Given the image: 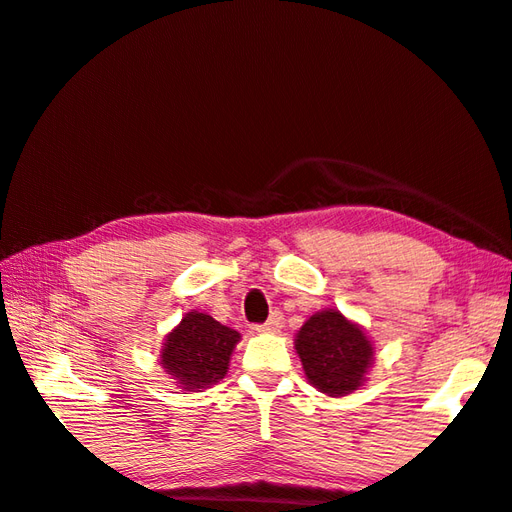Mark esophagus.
<instances>
[{"mask_svg": "<svg viewBox=\"0 0 512 512\" xmlns=\"http://www.w3.org/2000/svg\"><path fill=\"white\" fill-rule=\"evenodd\" d=\"M283 327V314L281 312H272V316L267 318V323L256 325V332L260 334H274Z\"/></svg>", "mask_w": 512, "mask_h": 512, "instance_id": "34e87169", "label": "esophagus"}]
</instances>
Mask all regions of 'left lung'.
<instances>
[{"mask_svg":"<svg viewBox=\"0 0 512 512\" xmlns=\"http://www.w3.org/2000/svg\"><path fill=\"white\" fill-rule=\"evenodd\" d=\"M294 347L307 381L327 397H345L359 390L374 361L368 334L339 310H323L307 318Z\"/></svg>","mask_w":512,"mask_h":512,"instance_id":"8db88e82","label":"left lung"}]
</instances>
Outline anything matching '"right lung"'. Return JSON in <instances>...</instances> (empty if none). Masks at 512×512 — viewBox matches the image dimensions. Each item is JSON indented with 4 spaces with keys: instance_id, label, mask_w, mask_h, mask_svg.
Segmentation results:
<instances>
[{
    "instance_id": "obj_1",
    "label": "right lung",
    "mask_w": 512,
    "mask_h": 512,
    "mask_svg": "<svg viewBox=\"0 0 512 512\" xmlns=\"http://www.w3.org/2000/svg\"><path fill=\"white\" fill-rule=\"evenodd\" d=\"M240 334L202 312H187L162 343L160 363L185 392H200L225 379Z\"/></svg>"
}]
</instances>
